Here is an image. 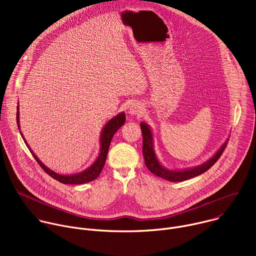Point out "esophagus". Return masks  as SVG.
<instances>
[{
  "label": "esophagus",
  "mask_w": 256,
  "mask_h": 256,
  "mask_svg": "<svg viewBox=\"0 0 256 256\" xmlns=\"http://www.w3.org/2000/svg\"><path fill=\"white\" fill-rule=\"evenodd\" d=\"M144 112V106L140 102H134L128 107V114L130 116H140Z\"/></svg>",
  "instance_id": "1"
}]
</instances>
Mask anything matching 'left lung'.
<instances>
[{
    "mask_svg": "<svg viewBox=\"0 0 256 256\" xmlns=\"http://www.w3.org/2000/svg\"><path fill=\"white\" fill-rule=\"evenodd\" d=\"M140 130L142 134V155L144 159V164L147 168L156 176L161 177L165 180L172 182H179L190 179L192 177L198 176L208 170L221 157L228 138L224 142L218 151L206 162L200 165L184 168V169H168L166 168L158 159L155 148H154V134L151 126L147 122H140Z\"/></svg>",
    "mask_w": 256,
    "mask_h": 256,
    "instance_id": "obj_1",
    "label": "left lung"
}]
</instances>
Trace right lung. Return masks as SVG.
<instances>
[{"label":"right lung","mask_w":256,"mask_h":256,"mask_svg":"<svg viewBox=\"0 0 256 256\" xmlns=\"http://www.w3.org/2000/svg\"><path fill=\"white\" fill-rule=\"evenodd\" d=\"M19 103L17 105V124H18V128L20 130V134L22 136V138L24 140L26 146L28 147V149L30 150L32 156L35 158V160L38 161V163L42 166V168L48 174L50 175L52 178H54L56 180L62 182L64 184H87V182H90L94 179H96L99 174L101 173L105 161H106V157H107V153H108V149L109 146H110V142L114 136V134L120 128H122L124 122H126V114L124 112H120L118 114H116V116H114L112 118L109 120L103 126V128L101 130V134L99 136V153L98 156L96 157V159L93 161V163L87 167L86 169H84L81 172H77L74 174H60L54 172V170L50 169L48 166H46L40 160V158L35 155V153L31 150L30 146L27 144L23 134L21 132V128H20V120H19Z\"/></svg>","instance_id":"add662e5"}]
</instances>
